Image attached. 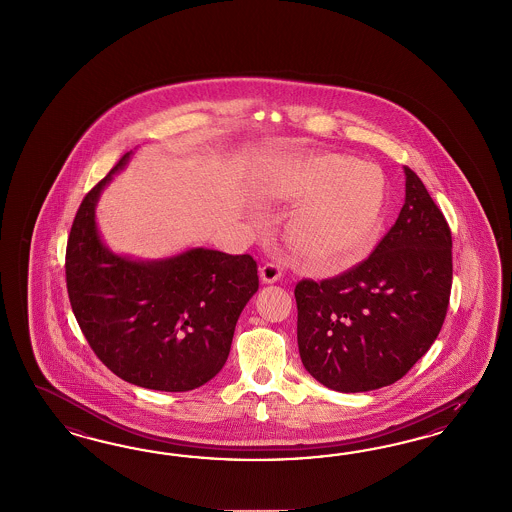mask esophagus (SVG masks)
Listing matches in <instances>:
<instances>
[{"instance_id":"1","label":"esophagus","mask_w":512,"mask_h":512,"mask_svg":"<svg viewBox=\"0 0 512 512\" xmlns=\"http://www.w3.org/2000/svg\"><path fill=\"white\" fill-rule=\"evenodd\" d=\"M259 276H261L263 283H276L281 278V268L274 263L263 264L261 270H259Z\"/></svg>"}]
</instances>
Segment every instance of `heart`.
Returning a JSON list of instances; mask_svg holds the SVG:
<instances>
[{
  "label": "heart",
  "mask_w": 512,
  "mask_h": 512,
  "mask_svg": "<svg viewBox=\"0 0 512 512\" xmlns=\"http://www.w3.org/2000/svg\"><path fill=\"white\" fill-rule=\"evenodd\" d=\"M276 201L300 204L287 238L296 255L317 270H343L375 248L387 206V176L353 155H298L268 184Z\"/></svg>",
  "instance_id": "1"
}]
</instances>
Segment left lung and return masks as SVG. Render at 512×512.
Listing matches in <instances>:
<instances>
[{
    "instance_id": "1",
    "label": "left lung",
    "mask_w": 512,
    "mask_h": 512,
    "mask_svg": "<svg viewBox=\"0 0 512 512\" xmlns=\"http://www.w3.org/2000/svg\"><path fill=\"white\" fill-rule=\"evenodd\" d=\"M403 171V208L372 255L336 278L296 283L302 364L338 392L402 379L432 347L447 315L449 225L419 176Z\"/></svg>"
}]
</instances>
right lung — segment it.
Wrapping results in <instances>:
<instances>
[{
  "label": "right lung",
  "mask_w": 512,
  "mask_h": 512,
  "mask_svg": "<svg viewBox=\"0 0 512 512\" xmlns=\"http://www.w3.org/2000/svg\"><path fill=\"white\" fill-rule=\"evenodd\" d=\"M129 155L78 206L65 253L67 293L110 372L137 387L186 392L227 362L236 321L259 289L257 263L204 248L159 261L112 253L97 233L95 206Z\"/></svg>",
  "instance_id": "add662e5"
}]
</instances>
